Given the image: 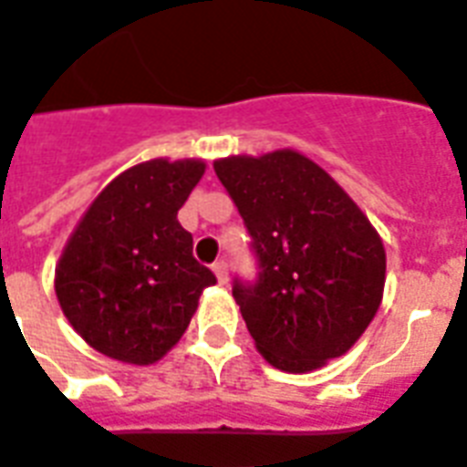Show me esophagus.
<instances>
[{
    "label": "esophagus",
    "mask_w": 467,
    "mask_h": 467,
    "mask_svg": "<svg viewBox=\"0 0 467 467\" xmlns=\"http://www.w3.org/2000/svg\"><path fill=\"white\" fill-rule=\"evenodd\" d=\"M213 273H215V278H218V283H221V285H225V283H227V264H225V261H218V264H213Z\"/></svg>",
    "instance_id": "obj_1"
}]
</instances>
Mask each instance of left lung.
<instances>
[{
    "mask_svg": "<svg viewBox=\"0 0 467 467\" xmlns=\"http://www.w3.org/2000/svg\"><path fill=\"white\" fill-rule=\"evenodd\" d=\"M213 170L259 261V278L233 285L256 350L293 374L345 355L384 297V242L367 215L331 174L290 148L230 155Z\"/></svg>",
    "mask_w": 467,
    "mask_h": 467,
    "instance_id": "1",
    "label": "left lung"
}]
</instances>
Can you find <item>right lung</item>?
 <instances>
[{
  "instance_id": "1",
  "label": "right lung",
  "mask_w": 467,
  "mask_h": 467,
  "mask_svg": "<svg viewBox=\"0 0 467 467\" xmlns=\"http://www.w3.org/2000/svg\"><path fill=\"white\" fill-rule=\"evenodd\" d=\"M206 162H139L102 189L64 246L55 293L90 348L127 365H153L187 331L215 275L194 259L177 211Z\"/></svg>"
}]
</instances>
